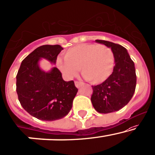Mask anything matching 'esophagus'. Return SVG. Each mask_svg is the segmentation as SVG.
Wrapping results in <instances>:
<instances>
[{
  "label": "esophagus",
  "mask_w": 155,
  "mask_h": 155,
  "mask_svg": "<svg viewBox=\"0 0 155 155\" xmlns=\"http://www.w3.org/2000/svg\"><path fill=\"white\" fill-rule=\"evenodd\" d=\"M75 85H76V87L77 88H79V87H80L83 84V83L81 82V81H75Z\"/></svg>",
  "instance_id": "1"
}]
</instances>
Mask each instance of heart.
Listing matches in <instances>:
<instances>
[{
  "label": "heart",
  "instance_id": "b5f03b06",
  "mask_svg": "<svg viewBox=\"0 0 155 155\" xmlns=\"http://www.w3.org/2000/svg\"><path fill=\"white\" fill-rule=\"evenodd\" d=\"M57 65L69 78L77 74L80 68L84 79L93 84L104 82L113 74L115 55L105 45L84 43L71 48L64 54V59H57Z\"/></svg>",
  "mask_w": 155,
  "mask_h": 155
}]
</instances>
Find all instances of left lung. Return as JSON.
I'll return each mask as SVG.
<instances>
[{
  "label": "left lung",
  "mask_w": 155,
  "mask_h": 155,
  "mask_svg": "<svg viewBox=\"0 0 155 155\" xmlns=\"http://www.w3.org/2000/svg\"><path fill=\"white\" fill-rule=\"evenodd\" d=\"M96 42L112 49L115 55V67L106 81L92 86L91 101L99 113H113L126 106L133 96L137 79L135 64L122 45L106 40H96Z\"/></svg>",
  "instance_id": "8db88e82"
}]
</instances>
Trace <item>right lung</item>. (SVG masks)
Wrapping results in <instances>:
<instances>
[{
	"instance_id": "obj_1",
	"label": "right lung",
	"mask_w": 155,
	"mask_h": 155,
	"mask_svg": "<svg viewBox=\"0 0 155 155\" xmlns=\"http://www.w3.org/2000/svg\"><path fill=\"white\" fill-rule=\"evenodd\" d=\"M62 50L59 45L38 47L23 59L17 74L16 91L20 104L40 120L52 121L64 118L77 93L74 81H64L58 68L54 67L45 72L38 64L41 58L55 64Z\"/></svg>"
}]
</instances>
